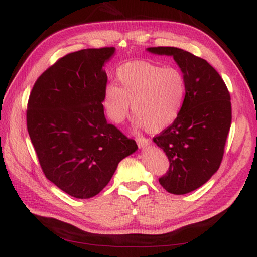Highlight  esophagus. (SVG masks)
I'll use <instances>...</instances> for the list:
<instances>
[{
  "label": "esophagus",
  "mask_w": 257,
  "mask_h": 257,
  "mask_svg": "<svg viewBox=\"0 0 257 257\" xmlns=\"http://www.w3.org/2000/svg\"><path fill=\"white\" fill-rule=\"evenodd\" d=\"M137 144H138V146H139V148H145V147L150 145V140L147 139V138L140 137V138L137 139Z\"/></svg>",
  "instance_id": "esophagus-1"
}]
</instances>
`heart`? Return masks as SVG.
<instances>
[{
	"label": "heart",
	"mask_w": 257,
	"mask_h": 257,
	"mask_svg": "<svg viewBox=\"0 0 257 257\" xmlns=\"http://www.w3.org/2000/svg\"><path fill=\"white\" fill-rule=\"evenodd\" d=\"M116 80L118 86L108 84L102 92V107L114 123H121L128 117L132 106L137 127L159 133L181 112L187 80L178 68L130 62L117 69Z\"/></svg>",
	"instance_id": "heart-1"
}]
</instances>
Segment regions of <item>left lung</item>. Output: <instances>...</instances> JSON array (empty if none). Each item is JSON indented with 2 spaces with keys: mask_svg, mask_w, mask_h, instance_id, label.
Instances as JSON below:
<instances>
[{
  "mask_svg": "<svg viewBox=\"0 0 257 257\" xmlns=\"http://www.w3.org/2000/svg\"><path fill=\"white\" fill-rule=\"evenodd\" d=\"M147 51L172 56L187 80L179 117L154 138L170 162L160 184L169 193L185 194L209 181L220 168L232 121L230 92L205 59L178 47Z\"/></svg>",
  "mask_w": 257,
  "mask_h": 257,
  "instance_id": "1",
  "label": "left lung"
}]
</instances>
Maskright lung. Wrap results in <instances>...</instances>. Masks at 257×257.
Masks as SVG:
<instances>
[{"mask_svg": "<svg viewBox=\"0 0 257 257\" xmlns=\"http://www.w3.org/2000/svg\"><path fill=\"white\" fill-rule=\"evenodd\" d=\"M114 47L67 54L35 81L27 102V132L45 177L77 199L97 195L118 163L138 149L107 122L102 66Z\"/></svg>", "mask_w": 257, "mask_h": 257, "instance_id": "add662e5", "label": "right lung"}]
</instances>
